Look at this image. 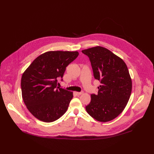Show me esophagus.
<instances>
[{"instance_id": "34e87169", "label": "esophagus", "mask_w": 154, "mask_h": 154, "mask_svg": "<svg viewBox=\"0 0 154 154\" xmlns=\"http://www.w3.org/2000/svg\"><path fill=\"white\" fill-rule=\"evenodd\" d=\"M75 94L77 95H80L82 94H83V92H75Z\"/></svg>"}]
</instances>
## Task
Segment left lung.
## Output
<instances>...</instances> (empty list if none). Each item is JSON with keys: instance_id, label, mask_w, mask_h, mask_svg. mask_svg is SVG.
Masks as SVG:
<instances>
[{"instance_id": "8db88e82", "label": "left lung", "mask_w": 154, "mask_h": 154, "mask_svg": "<svg viewBox=\"0 0 154 154\" xmlns=\"http://www.w3.org/2000/svg\"><path fill=\"white\" fill-rule=\"evenodd\" d=\"M82 52L88 57L94 78L101 84L98 94L91 95L85 109L97 121L109 122L122 112L130 98L132 80L127 65L119 57L100 46Z\"/></svg>"}]
</instances>
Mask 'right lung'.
Here are the masks:
<instances>
[{
    "mask_svg": "<svg viewBox=\"0 0 154 154\" xmlns=\"http://www.w3.org/2000/svg\"><path fill=\"white\" fill-rule=\"evenodd\" d=\"M78 55L77 51L47 52L37 57L23 73L22 99L37 119L52 122L66 112L73 92L58 87L57 80L63 77L66 67Z\"/></svg>",
    "mask_w": 154,
    "mask_h": 154,
    "instance_id": "1",
    "label": "right lung"
}]
</instances>
